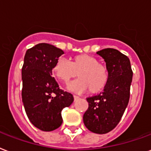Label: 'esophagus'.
<instances>
[{
	"label": "esophagus",
	"instance_id": "1",
	"mask_svg": "<svg viewBox=\"0 0 151 151\" xmlns=\"http://www.w3.org/2000/svg\"><path fill=\"white\" fill-rule=\"evenodd\" d=\"M73 98H74V101H77V100H78L79 97H78V96H76V95H73Z\"/></svg>",
	"mask_w": 151,
	"mask_h": 151
}]
</instances>
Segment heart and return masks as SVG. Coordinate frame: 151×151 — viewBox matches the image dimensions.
Segmentation results:
<instances>
[{
    "label": "heart",
    "instance_id": "heart-1",
    "mask_svg": "<svg viewBox=\"0 0 151 151\" xmlns=\"http://www.w3.org/2000/svg\"><path fill=\"white\" fill-rule=\"evenodd\" d=\"M79 76V79L68 85V89L75 92L88 90L91 94L98 93L109 83V73L106 66L99 63L95 57L88 55H78L69 62L63 58H58L53 67V73L64 83Z\"/></svg>",
    "mask_w": 151,
    "mask_h": 151
}]
</instances>
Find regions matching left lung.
<instances>
[{"label": "left lung", "mask_w": 151, "mask_h": 151, "mask_svg": "<svg viewBox=\"0 0 151 151\" xmlns=\"http://www.w3.org/2000/svg\"><path fill=\"white\" fill-rule=\"evenodd\" d=\"M96 54L106 63L109 83L102 93L86 99L83 121L90 132L106 134L119 124L128 104L133 72L129 58L118 50L106 48Z\"/></svg>", "instance_id": "8db88e82"}]
</instances>
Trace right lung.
<instances>
[{"instance_id": "add662e5", "label": "right lung", "mask_w": 151, "mask_h": 151, "mask_svg": "<svg viewBox=\"0 0 151 151\" xmlns=\"http://www.w3.org/2000/svg\"><path fill=\"white\" fill-rule=\"evenodd\" d=\"M63 50L39 43L26 51L22 67V101L28 119L35 127L51 132L63 124L62 110L73 101V95L58 87L52 70Z\"/></svg>"}]
</instances>
